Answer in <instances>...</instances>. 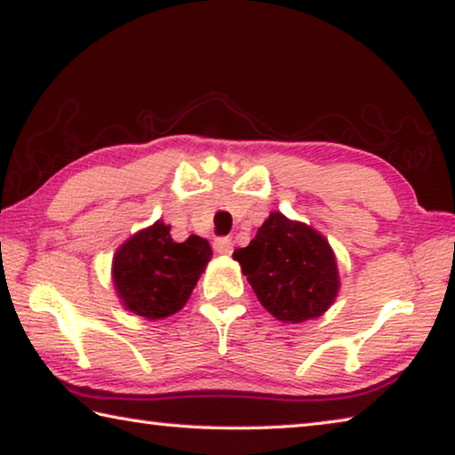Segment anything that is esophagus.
I'll return each instance as SVG.
<instances>
[{
  "instance_id": "esophagus-1",
  "label": "esophagus",
  "mask_w": 455,
  "mask_h": 455,
  "mask_svg": "<svg viewBox=\"0 0 455 455\" xmlns=\"http://www.w3.org/2000/svg\"><path fill=\"white\" fill-rule=\"evenodd\" d=\"M233 249H235L233 238L219 236L217 241H214V251H217L219 255H230V252H233Z\"/></svg>"
}]
</instances>
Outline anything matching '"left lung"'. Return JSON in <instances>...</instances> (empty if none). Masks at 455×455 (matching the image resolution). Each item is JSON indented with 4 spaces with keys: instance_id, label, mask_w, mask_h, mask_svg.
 <instances>
[{
    "instance_id": "left-lung-1",
    "label": "left lung",
    "mask_w": 455,
    "mask_h": 455,
    "mask_svg": "<svg viewBox=\"0 0 455 455\" xmlns=\"http://www.w3.org/2000/svg\"><path fill=\"white\" fill-rule=\"evenodd\" d=\"M246 281L265 309L284 323L319 317L335 301V255L317 230L271 212L249 246L236 249Z\"/></svg>"
}]
</instances>
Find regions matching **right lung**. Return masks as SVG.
I'll list each match as a JSON object with an SVG mask.
<instances>
[{
	"instance_id": "1",
	"label": "right lung",
	"mask_w": 455,
	"mask_h": 455,
	"mask_svg": "<svg viewBox=\"0 0 455 455\" xmlns=\"http://www.w3.org/2000/svg\"><path fill=\"white\" fill-rule=\"evenodd\" d=\"M212 257L209 241L190 235L184 243L171 227L156 222L120 246L114 257V284L126 309L146 319H164L180 311Z\"/></svg>"
}]
</instances>
